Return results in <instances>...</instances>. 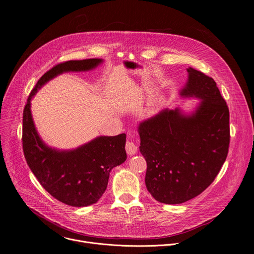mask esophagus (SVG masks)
<instances>
[{"instance_id":"34e87169","label":"esophagus","mask_w":254,"mask_h":254,"mask_svg":"<svg viewBox=\"0 0 254 254\" xmlns=\"http://www.w3.org/2000/svg\"><path fill=\"white\" fill-rule=\"evenodd\" d=\"M126 151L128 155H134L137 152V146L133 141L127 140L126 143Z\"/></svg>"}]
</instances>
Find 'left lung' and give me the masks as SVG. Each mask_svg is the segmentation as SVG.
Listing matches in <instances>:
<instances>
[{
  "label": "left lung",
  "mask_w": 254,
  "mask_h": 254,
  "mask_svg": "<svg viewBox=\"0 0 254 254\" xmlns=\"http://www.w3.org/2000/svg\"><path fill=\"white\" fill-rule=\"evenodd\" d=\"M180 95L200 102L190 114L163 110L137 127L146 159V186L165 204H181L201 194L224 164L229 148V110L213 78L192 67Z\"/></svg>",
  "instance_id": "left-lung-1"
}]
</instances>
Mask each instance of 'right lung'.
<instances>
[{
	"label": "right lung",
	"instance_id": "1",
	"mask_svg": "<svg viewBox=\"0 0 254 254\" xmlns=\"http://www.w3.org/2000/svg\"><path fill=\"white\" fill-rule=\"evenodd\" d=\"M102 59L70 60L57 64L38 80L23 113V151L42 187L58 201L73 207L96 203L105 192L111 171L127 160L126 133L96 136L73 150L51 148L42 140L31 114V100L44 84L65 72L89 71Z\"/></svg>",
	"mask_w": 254,
	"mask_h": 254
}]
</instances>
